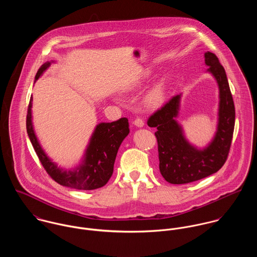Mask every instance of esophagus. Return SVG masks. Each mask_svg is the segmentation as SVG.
<instances>
[{"label":"esophagus","instance_id":"34e87169","mask_svg":"<svg viewBox=\"0 0 257 257\" xmlns=\"http://www.w3.org/2000/svg\"><path fill=\"white\" fill-rule=\"evenodd\" d=\"M134 124L137 126V127H143L144 126V120L140 117H137L135 120H134Z\"/></svg>","mask_w":257,"mask_h":257}]
</instances>
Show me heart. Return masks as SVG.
<instances>
[{
  "label": "heart",
  "instance_id": "obj_1",
  "mask_svg": "<svg viewBox=\"0 0 257 257\" xmlns=\"http://www.w3.org/2000/svg\"><path fill=\"white\" fill-rule=\"evenodd\" d=\"M163 99H164V91L160 86H158V87L153 88L148 93V95L146 97V103L149 106L155 107V106H158L159 104H161Z\"/></svg>",
  "mask_w": 257,
  "mask_h": 257
}]
</instances>
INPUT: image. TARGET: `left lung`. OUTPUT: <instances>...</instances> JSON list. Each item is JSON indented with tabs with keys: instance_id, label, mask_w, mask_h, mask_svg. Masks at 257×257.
<instances>
[{
	"instance_id": "left-lung-1",
	"label": "left lung",
	"mask_w": 257,
	"mask_h": 257,
	"mask_svg": "<svg viewBox=\"0 0 257 257\" xmlns=\"http://www.w3.org/2000/svg\"><path fill=\"white\" fill-rule=\"evenodd\" d=\"M208 71L216 78L220 89L219 124L216 136L206 149L200 151L184 139L180 126L174 120L178 113L180 95L172 96L148 118L147 124L158 130L160 171L171 184H184L207 177L219 171L228 159L234 129V104L227 75L218 57L205 53Z\"/></svg>"
}]
</instances>
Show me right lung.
<instances>
[{
    "label": "right lung",
    "mask_w": 257,
    "mask_h": 257,
    "mask_svg": "<svg viewBox=\"0 0 257 257\" xmlns=\"http://www.w3.org/2000/svg\"><path fill=\"white\" fill-rule=\"evenodd\" d=\"M49 65L50 63H45L39 68L35 81ZM31 101L32 96L27 114V131L34 151L48 175L61 185L80 190H93L104 186L113 173L118 149L129 134L128 119L122 117L111 123L98 124L87 147L84 164L75 171H62L47 158L37 142L31 124Z\"/></svg>",
    "instance_id": "right-lung-1"
}]
</instances>
